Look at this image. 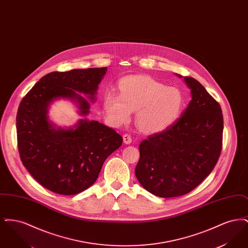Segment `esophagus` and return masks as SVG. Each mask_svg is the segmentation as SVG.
Listing matches in <instances>:
<instances>
[{"label":"esophagus","mask_w":248,"mask_h":248,"mask_svg":"<svg viewBox=\"0 0 248 248\" xmlns=\"http://www.w3.org/2000/svg\"><path fill=\"white\" fill-rule=\"evenodd\" d=\"M123 139H124V142L125 144H130V143L132 142V138H131V136H130L129 134H124V135L123 136Z\"/></svg>","instance_id":"34e87169"}]
</instances>
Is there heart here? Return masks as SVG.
I'll list each match as a JSON object with an SVG mask.
<instances>
[{"instance_id": "b5f03b06", "label": "heart", "mask_w": 248, "mask_h": 248, "mask_svg": "<svg viewBox=\"0 0 248 248\" xmlns=\"http://www.w3.org/2000/svg\"><path fill=\"white\" fill-rule=\"evenodd\" d=\"M119 89L120 94L108 92L103 103L107 117L114 125L128 122L131 111H137L138 126L146 133H158L170 127L181 114V93L151 77H126Z\"/></svg>"}]
</instances>
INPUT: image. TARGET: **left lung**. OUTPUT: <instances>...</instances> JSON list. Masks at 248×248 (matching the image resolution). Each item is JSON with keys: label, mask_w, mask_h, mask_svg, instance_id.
Wrapping results in <instances>:
<instances>
[{"label": "left lung", "mask_w": 248, "mask_h": 248, "mask_svg": "<svg viewBox=\"0 0 248 248\" xmlns=\"http://www.w3.org/2000/svg\"><path fill=\"white\" fill-rule=\"evenodd\" d=\"M184 81L190 89L189 105L170 127L140 144L135 170L144 189L163 198L195 189L212 172L222 149L220 105L197 80L186 76Z\"/></svg>", "instance_id": "left-lung-1"}]
</instances>
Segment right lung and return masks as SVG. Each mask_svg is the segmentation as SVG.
Returning <instances> with one entry per match:
<instances>
[{
    "label": "right lung",
    "mask_w": 248,
    "mask_h": 248,
    "mask_svg": "<svg viewBox=\"0 0 248 248\" xmlns=\"http://www.w3.org/2000/svg\"><path fill=\"white\" fill-rule=\"evenodd\" d=\"M108 69L53 71L40 79L20 102L16 136L20 159L45 188L73 195L92 186L105 160L123 143L121 135L97 121L81 119L74 128H56L48 108L58 98H70L80 115L89 113V102L80 93L94 95Z\"/></svg>",
    "instance_id": "right-lung-1"
}]
</instances>
